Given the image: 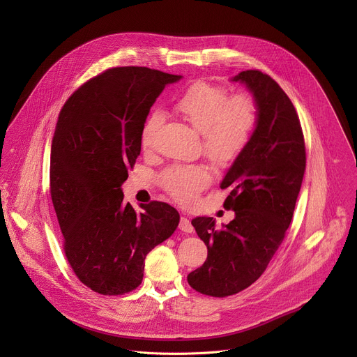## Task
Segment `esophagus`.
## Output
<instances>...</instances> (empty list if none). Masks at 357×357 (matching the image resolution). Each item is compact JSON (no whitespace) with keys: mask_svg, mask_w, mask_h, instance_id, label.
<instances>
[{"mask_svg":"<svg viewBox=\"0 0 357 357\" xmlns=\"http://www.w3.org/2000/svg\"><path fill=\"white\" fill-rule=\"evenodd\" d=\"M179 229L185 233H192L193 231V226L192 223L189 222L188 218H181V222H179Z\"/></svg>","mask_w":357,"mask_h":357,"instance_id":"obj_1","label":"esophagus"}]
</instances>
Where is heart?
Returning a JSON list of instances; mask_svg holds the SVG:
<instances>
[{"instance_id":"1","label":"heart","mask_w":357,"mask_h":357,"mask_svg":"<svg viewBox=\"0 0 357 357\" xmlns=\"http://www.w3.org/2000/svg\"><path fill=\"white\" fill-rule=\"evenodd\" d=\"M175 110L202 134L203 152L215 162L234 160L247 145L257 121V109L250 96L229 97L225 87L208 82L190 84L176 100ZM164 113L154 110L141 127V145L148 149L154 144L164 124ZM164 186L179 202L189 203L211 181L205 167H172L164 175Z\"/></svg>"}]
</instances>
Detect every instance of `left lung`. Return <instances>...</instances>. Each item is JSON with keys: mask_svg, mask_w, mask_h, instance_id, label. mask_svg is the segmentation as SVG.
Listing matches in <instances>:
<instances>
[{"mask_svg": "<svg viewBox=\"0 0 357 357\" xmlns=\"http://www.w3.org/2000/svg\"><path fill=\"white\" fill-rule=\"evenodd\" d=\"M230 80L251 93L257 121L220 183L230 188L225 208L234 219L222 229L213 218L192 219L208 259L188 275L193 289L219 298L245 289L266 271L289 227L307 164L298 114L278 83L260 70Z\"/></svg>", "mask_w": 357, "mask_h": 357, "instance_id": "obj_1", "label": "left lung"}]
</instances>
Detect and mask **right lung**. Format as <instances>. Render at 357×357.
I'll use <instances>...</instances> for the list:
<instances>
[{
  "label": "right lung",
  "mask_w": 357,
  "mask_h": 357,
  "mask_svg": "<svg viewBox=\"0 0 357 357\" xmlns=\"http://www.w3.org/2000/svg\"><path fill=\"white\" fill-rule=\"evenodd\" d=\"M182 76L114 68L79 87L65 103L50 149V196L65 252L94 292L121 295L144 277V260L172 236L179 213L164 202H124L121 185L141 152V127L165 86Z\"/></svg>",
  "instance_id": "right-lung-1"
}]
</instances>
